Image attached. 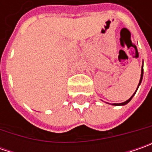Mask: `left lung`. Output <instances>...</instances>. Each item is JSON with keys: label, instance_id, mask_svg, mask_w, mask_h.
I'll list each match as a JSON object with an SVG mask.
<instances>
[{"label": "left lung", "instance_id": "left-lung-1", "mask_svg": "<svg viewBox=\"0 0 152 152\" xmlns=\"http://www.w3.org/2000/svg\"><path fill=\"white\" fill-rule=\"evenodd\" d=\"M143 71H144V69H143V65H142V67H141V74H140V82H139V85H138V87H137V89H136V91H135V92L132 95V96L129 99V100H127L126 102H122V103H113L112 105L113 106H124V105H126V104H128L129 102H130L131 101V99L133 98V96L135 95V93H136V91H137L138 90V88H139V86L140 85V84H141V81H142V79H143Z\"/></svg>", "mask_w": 152, "mask_h": 152}]
</instances>
